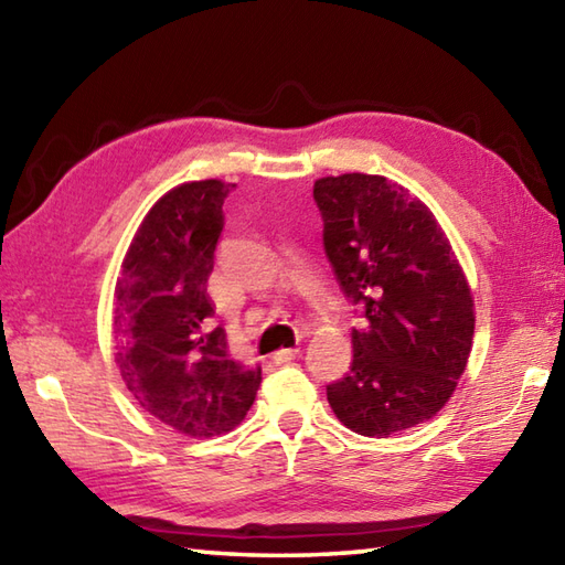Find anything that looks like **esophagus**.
<instances>
[{
	"label": "esophagus",
	"instance_id": "34e87169",
	"mask_svg": "<svg viewBox=\"0 0 565 565\" xmlns=\"http://www.w3.org/2000/svg\"><path fill=\"white\" fill-rule=\"evenodd\" d=\"M296 354H298V347H286V350H279V352L271 354V362L274 364H289L291 359H296Z\"/></svg>",
	"mask_w": 565,
	"mask_h": 565
}]
</instances>
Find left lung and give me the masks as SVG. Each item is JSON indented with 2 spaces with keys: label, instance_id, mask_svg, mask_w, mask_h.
I'll return each instance as SVG.
<instances>
[{
  "label": "left lung",
  "instance_id": "left-lung-1",
  "mask_svg": "<svg viewBox=\"0 0 565 565\" xmlns=\"http://www.w3.org/2000/svg\"><path fill=\"white\" fill-rule=\"evenodd\" d=\"M322 247L347 301L350 374L328 386L332 413L364 437L398 435L437 415L473 340V298L437 218L379 174L322 177L313 186Z\"/></svg>",
  "mask_w": 565,
  "mask_h": 565
}]
</instances>
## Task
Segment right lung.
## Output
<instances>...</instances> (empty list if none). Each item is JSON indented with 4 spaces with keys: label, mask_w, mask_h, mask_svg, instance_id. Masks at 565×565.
<instances>
[{
    "label": "right lung",
    "mask_w": 565,
    "mask_h": 565,
    "mask_svg": "<svg viewBox=\"0 0 565 565\" xmlns=\"http://www.w3.org/2000/svg\"><path fill=\"white\" fill-rule=\"evenodd\" d=\"M235 184L203 179L154 203L130 243L116 284V364L142 411L186 437H215L243 423L262 366L227 354L211 326L206 281Z\"/></svg>",
    "instance_id": "obj_1"
}]
</instances>
